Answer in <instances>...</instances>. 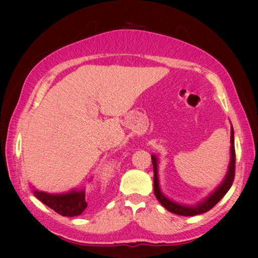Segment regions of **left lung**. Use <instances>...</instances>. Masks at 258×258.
Returning <instances> with one entry per match:
<instances>
[{
  "instance_id": "8db88e82",
  "label": "left lung",
  "mask_w": 258,
  "mask_h": 258,
  "mask_svg": "<svg viewBox=\"0 0 258 258\" xmlns=\"http://www.w3.org/2000/svg\"><path fill=\"white\" fill-rule=\"evenodd\" d=\"M230 163L228 167V172L225 174V177L223 181L221 182V184L218 185L212 194H209L206 198L203 199L202 202H199L195 206H189V205H182L176 202H173L169 198L161 192L160 184H159V177H158V158L157 156L151 155L152 166H154V190L155 196L158 199V202L163 205V206L169 211L171 213L176 214V215L182 216H194L198 215V214H203L205 212L209 211L213 208L215 205L220 202V200L224 197L226 192L232 185L233 178H234V167H235V151H234V132L233 127L231 125V137H230Z\"/></svg>"
}]
</instances>
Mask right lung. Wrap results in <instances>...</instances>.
Returning a JSON list of instances; mask_svg holds the SVG:
<instances>
[{
	"label": "right lung",
	"mask_w": 258,
	"mask_h": 258,
	"mask_svg": "<svg viewBox=\"0 0 258 258\" xmlns=\"http://www.w3.org/2000/svg\"><path fill=\"white\" fill-rule=\"evenodd\" d=\"M30 187L35 197L62 216L73 217L81 215L87 206L84 189H73L64 194H49V192L36 190L34 186Z\"/></svg>",
	"instance_id": "obj_1"
}]
</instances>
